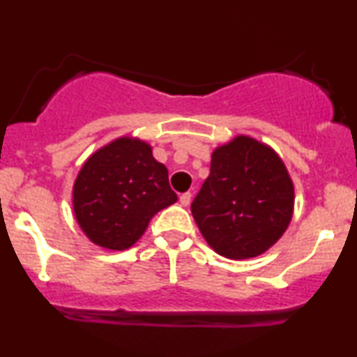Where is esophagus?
<instances>
[{
	"label": "esophagus",
	"instance_id": "34e87169",
	"mask_svg": "<svg viewBox=\"0 0 357 357\" xmlns=\"http://www.w3.org/2000/svg\"><path fill=\"white\" fill-rule=\"evenodd\" d=\"M191 192H183L181 196H179V203L183 204V206H188V204L191 203Z\"/></svg>",
	"mask_w": 357,
	"mask_h": 357
}]
</instances>
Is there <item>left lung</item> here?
Wrapping results in <instances>:
<instances>
[{"mask_svg":"<svg viewBox=\"0 0 357 357\" xmlns=\"http://www.w3.org/2000/svg\"><path fill=\"white\" fill-rule=\"evenodd\" d=\"M294 184L270 147L240 136L211 155V169L191 203L199 231L220 255L264 253L292 220Z\"/></svg>","mask_w":357,"mask_h":357,"instance_id":"obj_1","label":"left lung"}]
</instances>
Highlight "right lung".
<instances>
[{"instance_id": "right-lung-1", "label": "right lung", "mask_w": 357, "mask_h": 357, "mask_svg": "<svg viewBox=\"0 0 357 357\" xmlns=\"http://www.w3.org/2000/svg\"><path fill=\"white\" fill-rule=\"evenodd\" d=\"M167 169L146 142L122 137L90 155L73 186L77 221L93 243L132 247L158 211L173 204Z\"/></svg>"}]
</instances>
